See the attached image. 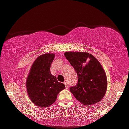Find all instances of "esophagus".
I'll list each match as a JSON object with an SVG mask.
<instances>
[{
    "label": "esophagus",
    "instance_id": "esophagus-1",
    "mask_svg": "<svg viewBox=\"0 0 129 129\" xmlns=\"http://www.w3.org/2000/svg\"><path fill=\"white\" fill-rule=\"evenodd\" d=\"M64 84H65V86H66V88H68V82H64Z\"/></svg>",
    "mask_w": 129,
    "mask_h": 129
}]
</instances>
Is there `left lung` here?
Listing matches in <instances>:
<instances>
[{
    "label": "left lung",
    "instance_id": "obj_1",
    "mask_svg": "<svg viewBox=\"0 0 129 129\" xmlns=\"http://www.w3.org/2000/svg\"><path fill=\"white\" fill-rule=\"evenodd\" d=\"M66 58L77 72L78 83L70 88L77 100L84 105H95L101 101L107 89V77L100 62L85 52H66Z\"/></svg>",
    "mask_w": 129,
    "mask_h": 129
}]
</instances>
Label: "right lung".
Returning <instances> with one entry per match:
<instances>
[{"mask_svg": "<svg viewBox=\"0 0 129 129\" xmlns=\"http://www.w3.org/2000/svg\"><path fill=\"white\" fill-rule=\"evenodd\" d=\"M54 56V53L39 56L31 66L26 81L29 98L34 105L43 108L52 105L58 94L66 88L51 73V65Z\"/></svg>", "mask_w": 129, "mask_h": 129, "instance_id": "add662e5", "label": "right lung"}]
</instances>
